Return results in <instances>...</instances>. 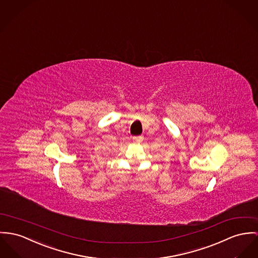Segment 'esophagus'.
<instances>
[{
	"label": "esophagus",
	"mask_w": 258,
	"mask_h": 258,
	"mask_svg": "<svg viewBox=\"0 0 258 258\" xmlns=\"http://www.w3.org/2000/svg\"><path fill=\"white\" fill-rule=\"evenodd\" d=\"M133 139H134V141H135V142H137V143H140V142H142V140H143V137H142V136H139V137H134Z\"/></svg>",
	"instance_id": "obj_1"
}]
</instances>
